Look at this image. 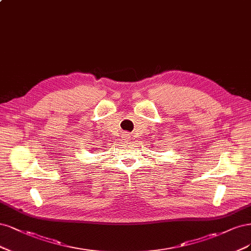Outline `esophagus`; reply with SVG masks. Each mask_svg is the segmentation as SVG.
Instances as JSON below:
<instances>
[{"label":"esophagus","instance_id":"obj_1","mask_svg":"<svg viewBox=\"0 0 251 251\" xmlns=\"http://www.w3.org/2000/svg\"><path fill=\"white\" fill-rule=\"evenodd\" d=\"M129 137H130V135H129L128 133H125V134H123L122 135V141H124V142H128V139Z\"/></svg>","mask_w":251,"mask_h":251}]
</instances>
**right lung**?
<instances>
[{
  "instance_id": "right-lung-1",
  "label": "right lung",
  "mask_w": 251,
  "mask_h": 251,
  "mask_svg": "<svg viewBox=\"0 0 251 251\" xmlns=\"http://www.w3.org/2000/svg\"><path fill=\"white\" fill-rule=\"evenodd\" d=\"M98 149H100V148H98ZM95 151H96V150H95Z\"/></svg>"
}]
</instances>
